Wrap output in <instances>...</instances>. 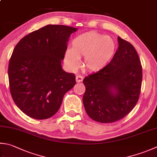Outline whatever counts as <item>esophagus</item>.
<instances>
[{
  "mask_svg": "<svg viewBox=\"0 0 157 157\" xmlns=\"http://www.w3.org/2000/svg\"><path fill=\"white\" fill-rule=\"evenodd\" d=\"M82 80H83V77L81 75H77L76 76V81L77 82H82Z\"/></svg>",
  "mask_w": 157,
  "mask_h": 157,
  "instance_id": "esophagus-1",
  "label": "esophagus"
}]
</instances>
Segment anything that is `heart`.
<instances>
[{
    "instance_id": "b5f03b06",
    "label": "heart",
    "mask_w": 157,
    "mask_h": 157,
    "mask_svg": "<svg viewBox=\"0 0 157 157\" xmlns=\"http://www.w3.org/2000/svg\"><path fill=\"white\" fill-rule=\"evenodd\" d=\"M116 48V44L111 37L96 31L86 32L74 38L72 49H67L65 53V62L70 68L75 69L78 66V58L84 57V68L97 72L110 63Z\"/></svg>"
}]
</instances>
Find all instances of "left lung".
I'll list each match as a JSON object with an SVG mask.
<instances>
[{
	"label": "left lung",
	"mask_w": 157,
	"mask_h": 157,
	"mask_svg": "<svg viewBox=\"0 0 157 157\" xmlns=\"http://www.w3.org/2000/svg\"><path fill=\"white\" fill-rule=\"evenodd\" d=\"M117 51L105 69L83 79L82 98L87 115L102 123L124 117L137 104L142 82V66L131 43L117 37Z\"/></svg>",
	"instance_id": "obj_1"
}]
</instances>
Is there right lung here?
I'll return each instance as SVG.
<instances>
[{"instance_id": "right-lung-1", "label": "right lung", "mask_w": 157, "mask_h": 157, "mask_svg": "<svg viewBox=\"0 0 157 157\" xmlns=\"http://www.w3.org/2000/svg\"><path fill=\"white\" fill-rule=\"evenodd\" d=\"M77 29L46 25L16 44L8 67L10 92L24 113L45 120L59 109L63 96L76 84L75 75L62 69L70 35Z\"/></svg>"}]
</instances>
